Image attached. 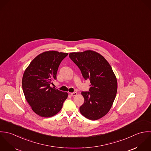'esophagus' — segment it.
Segmentation results:
<instances>
[{
    "label": "esophagus",
    "instance_id": "34e87169",
    "mask_svg": "<svg viewBox=\"0 0 151 151\" xmlns=\"http://www.w3.org/2000/svg\"><path fill=\"white\" fill-rule=\"evenodd\" d=\"M70 95H71L72 97L75 96H76V95H77V93H76V92H73V93H70Z\"/></svg>",
    "mask_w": 151,
    "mask_h": 151
}]
</instances>
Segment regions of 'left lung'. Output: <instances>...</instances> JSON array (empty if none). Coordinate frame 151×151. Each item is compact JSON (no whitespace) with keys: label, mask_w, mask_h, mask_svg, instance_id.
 Here are the masks:
<instances>
[{"label":"left lung","mask_w":151,"mask_h":151,"mask_svg":"<svg viewBox=\"0 0 151 151\" xmlns=\"http://www.w3.org/2000/svg\"><path fill=\"white\" fill-rule=\"evenodd\" d=\"M69 58L80 69L83 77L91 81L89 91H82L85 102L79 110L86 118L97 120L110 111L117 91L116 76L104 57L87 50L71 52Z\"/></svg>","instance_id":"left-lung-1"}]
</instances>
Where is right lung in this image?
<instances>
[{
  "label": "right lung",
  "instance_id": "add662e5",
  "mask_svg": "<svg viewBox=\"0 0 151 151\" xmlns=\"http://www.w3.org/2000/svg\"><path fill=\"white\" fill-rule=\"evenodd\" d=\"M68 53L56 51L44 52L37 55L26 69L22 79L25 98L32 111L42 117H50L60 112L68 93L50 86L57 79L61 61Z\"/></svg>",
  "mask_w": 151,
  "mask_h": 151
}]
</instances>
